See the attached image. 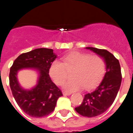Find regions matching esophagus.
<instances>
[{
	"mask_svg": "<svg viewBox=\"0 0 133 133\" xmlns=\"http://www.w3.org/2000/svg\"><path fill=\"white\" fill-rule=\"evenodd\" d=\"M63 95H64V96H68V95H71V92H69L64 91V92H63Z\"/></svg>",
	"mask_w": 133,
	"mask_h": 133,
	"instance_id": "esophagus-1",
	"label": "esophagus"
}]
</instances>
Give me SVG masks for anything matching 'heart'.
Wrapping results in <instances>:
<instances>
[{
	"label": "heart",
	"instance_id": "heart-1",
	"mask_svg": "<svg viewBox=\"0 0 133 133\" xmlns=\"http://www.w3.org/2000/svg\"><path fill=\"white\" fill-rule=\"evenodd\" d=\"M62 62L54 61L50 66L49 74L56 85H62L68 76V70L73 69L71 77L63 85L69 92L79 90L83 87H92L101 79L105 71V62L100 56L73 52L62 58Z\"/></svg>",
	"mask_w": 133,
	"mask_h": 133
}]
</instances>
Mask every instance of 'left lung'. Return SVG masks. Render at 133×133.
<instances>
[{
	"instance_id": "1",
	"label": "left lung",
	"mask_w": 133,
	"mask_h": 133,
	"mask_svg": "<svg viewBox=\"0 0 133 133\" xmlns=\"http://www.w3.org/2000/svg\"><path fill=\"white\" fill-rule=\"evenodd\" d=\"M104 59L106 72L102 81L92 91L86 93L80 106L75 108L78 114L92 117L100 115L112 105L121 83V67L119 60L106 50L86 47Z\"/></svg>"
}]
</instances>
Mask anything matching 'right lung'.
Masks as SVG:
<instances>
[{
	"instance_id": "1",
	"label": "right lung",
	"mask_w": 133,
	"mask_h": 133,
	"mask_svg": "<svg viewBox=\"0 0 133 133\" xmlns=\"http://www.w3.org/2000/svg\"><path fill=\"white\" fill-rule=\"evenodd\" d=\"M57 56L50 48H37L20 54L14 62L9 74L10 86L15 100L21 109L33 117H43L54 111L60 89L52 81L49 69ZM22 69L38 71L37 85L31 90L23 89L18 83L17 74Z\"/></svg>"
}]
</instances>
